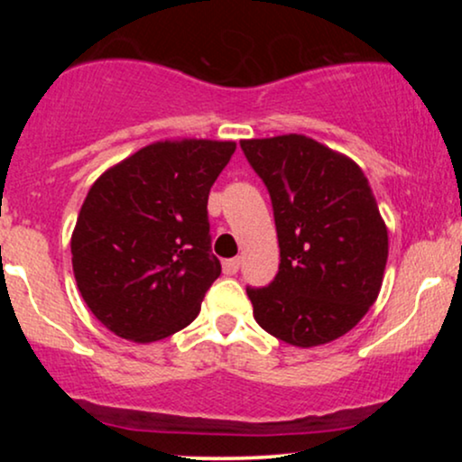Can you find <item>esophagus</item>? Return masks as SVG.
<instances>
[{"mask_svg": "<svg viewBox=\"0 0 462 462\" xmlns=\"http://www.w3.org/2000/svg\"><path fill=\"white\" fill-rule=\"evenodd\" d=\"M238 267H241V258H227V261H224L226 275H235L238 272Z\"/></svg>", "mask_w": 462, "mask_h": 462, "instance_id": "34e87169", "label": "esophagus"}]
</instances>
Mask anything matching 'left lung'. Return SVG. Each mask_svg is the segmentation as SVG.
<instances>
[{
  "mask_svg": "<svg viewBox=\"0 0 462 462\" xmlns=\"http://www.w3.org/2000/svg\"><path fill=\"white\" fill-rule=\"evenodd\" d=\"M273 206L280 267L247 286L254 319L295 347L352 330L383 286L389 236L360 167L301 134L241 141Z\"/></svg>",
  "mask_w": 462,
  "mask_h": 462,
  "instance_id": "8db88e82",
  "label": "left lung"
}]
</instances>
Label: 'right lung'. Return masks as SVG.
Instances as JSON below:
<instances>
[{"mask_svg": "<svg viewBox=\"0 0 462 462\" xmlns=\"http://www.w3.org/2000/svg\"><path fill=\"white\" fill-rule=\"evenodd\" d=\"M235 150L232 141H158L88 190L71 236L73 273L116 337L161 341L198 317L221 273L208 193Z\"/></svg>", "mask_w": 462, "mask_h": 462, "instance_id": "right-lung-1", "label": "right lung"}]
</instances>
